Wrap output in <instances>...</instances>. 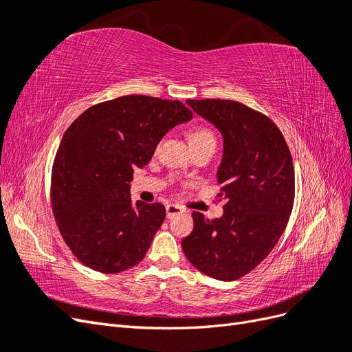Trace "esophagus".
Instances as JSON below:
<instances>
[{"label": "esophagus", "instance_id": "1", "mask_svg": "<svg viewBox=\"0 0 352 352\" xmlns=\"http://www.w3.org/2000/svg\"><path fill=\"white\" fill-rule=\"evenodd\" d=\"M182 211H184V208L176 206V204H167V206H166L167 219H172V217H175L176 214H180V212H182Z\"/></svg>", "mask_w": 352, "mask_h": 352}]
</instances>
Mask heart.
<instances>
[{"label":"heart","mask_w":352,"mask_h":352,"mask_svg":"<svg viewBox=\"0 0 352 352\" xmlns=\"http://www.w3.org/2000/svg\"><path fill=\"white\" fill-rule=\"evenodd\" d=\"M190 146L198 148L202 145H216V136L207 126H195L188 133Z\"/></svg>","instance_id":"b5f03b06"}]
</instances>
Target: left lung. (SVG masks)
<instances>
[{"instance_id":"left-lung-1","label":"left lung","mask_w":352,"mask_h":352,"mask_svg":"<svg viewBox=\"0 0 352 352\" xmlns=\"http://www.w3.org/2000/svg\"><path fill=\"white\" fill-rule=\"evenodd\" d=\"M186 102L223 135L217 199L225 201V212L210 220L194 211L182 250L210 278L236 280L267 257L287 225L295 198L292 155L265 114L230 100Z\"/></svg>"}]
</instances>
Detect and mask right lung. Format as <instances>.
<instances>
[{"label":"right lung","mask_w":352,"mask_h":352,"mask_svg":"<svg viewBox=\"0 0 352 352\" xmlns=\"http://www.w3.org/2000/svg\"><path fill=\"white\" fill-rule=\"evenodd\" d=\"M192 119L184 102L124 95L95 104L63 135L51 172V207L63 239L82 264L120 273L141 263L166 208L132 204L129 182L162 138Z\"/></svg>","instance_id":"1"}]
</instances>
